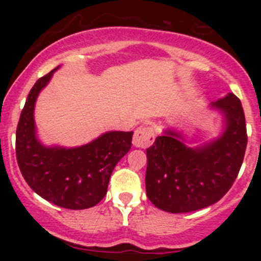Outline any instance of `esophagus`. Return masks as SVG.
I'll use <instances>...</instances> for the list:
<instances>
[{
    "mask_svg": "<svg viewBox=\"0 0 261 261\" xmlns=\"http://www.w3.org/2000/svg\"><path fill=\"white\" fill-rule=\"evenodd\" d=\"M155 139L154 130L149 126H140L136 128L134 135V146L139 148H146L153 143Z\"/></svg>",
    "mask_w": 261,
    "mask_h": 261,
    "instance_id": "1",
    "label": "esophagus"
}]
</instances>
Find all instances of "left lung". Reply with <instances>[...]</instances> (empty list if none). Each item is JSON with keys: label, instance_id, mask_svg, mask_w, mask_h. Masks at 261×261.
Masks as SVG:
<instances>
[{"label": "left lung", "instance_id": "8db88e82", "mask_svg": "<svg viewBox=\"0 0 261 261\" xmlns=\"http://www.w3.org/2000/svg\"><path fill=\"white\" fill-rule=\"evenodd\" d=\"M221 110L226 128L220 137L196 148L167 130L146 149V194L155 207L184 214L214 205L234 182L247 148L242 103L233 93L211 103Z\"/></svg>", "mask_w": 261, "mask_h": 261}]
</instances>
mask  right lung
Returning <instances> with one entry per match:
<instances>
[{
    "label": "right lung",
    "mask_w": 261,
    "mask_h": 261,
    "mask_svg": "<svg viewBox=\"0 0 261 261\" xmlns=\"http://www.w3.org/2000/svg\"><path fill=\"white\" fill-rule=\"evenodd\" d=\"M39 79L29 92L16 133L18 167L39 196L64 208L93 207L106 196L110 175L131 148L133 131H110L74 148L46 147L37 137L34 107L54 72Z\"/></svg>",
    "instance_id": "add662e5"
}]
</instances>
